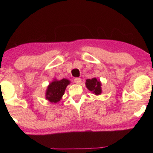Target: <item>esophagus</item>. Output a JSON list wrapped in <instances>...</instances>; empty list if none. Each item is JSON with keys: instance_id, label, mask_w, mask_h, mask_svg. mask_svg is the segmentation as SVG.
Here are the masks:
<instances>
[{"instance_id": "obj_1", "label": "esophagus", "mask_w": 153, "mask_h": 153, "mask_svg": "<svg viewBox=\"0 0 153 153\" xmlns=\"http://www.w3.org/2000/svg\"><path fill=\"white\" fill-rule=\"evenodd\" d=\"M82 82L81 78H79V77H76V78L74 79V82L76 83L77 84H79L80 83Z\"/></svg>"}]
</instances>
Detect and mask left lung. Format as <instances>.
I'll use <instances>...</instances> for the list:
<instances>
[{"label":"left lung","mask_w":153,"mask_h":153,"mask_svg":"<svg viewBox=\"0 0 153 153\" xmlns=\"http://www.w3.org/2000/svg\"><path fill=\"white\" fill-rule=\"evenodd\" d=\"M86 86L90 92L95 95H100L102 93V84L97 77L86 80Z\"/></svg>","instance_id":"left-lung-1"}]
</instances>
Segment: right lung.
Here are the masks:
<instances>
[{"label":"right lung","instance_id":"1","mask_svg":"<svg viewBox=\"0 0 153 153\" xmlns=\"http://www.w3.org/2000/svg\"><path fill=\"white\" fill-rule=\"evenodd\" d=\"M69 79L63 78L60 80L53 79L47 86L46 90L45 98L51 103H57L61 100L64 95L67 86L70 84Z\"/></svg>","mask_w":153,"mask_h":153}]
</instances>
